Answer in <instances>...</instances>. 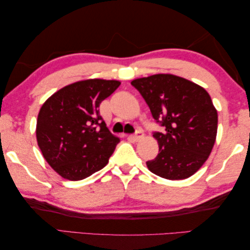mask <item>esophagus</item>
<instances>
[{
	"mask_svg": "<svg viewBox=\"0 0 250 250\" xmlns=\"http://www.w3.org/2000/svg\"><path fill=\"white\" fill-rule=\"evenodd\" d=\"M143 137H144V134H143L142 132H137L136 134L130 135V136H129L130 140H133L134 142H138L140 140H142Z\"/></svg>",
	"mask_w": 250,
	"mask_h": 250,
	"instance_id": "esophagus-1",
	"label": "esophagus"
}]
</instances>
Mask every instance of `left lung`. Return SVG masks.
Wrapping results in <instances>:
<instances>
[{
  "label": "left lung",
  "instance_id": "1",
  "mask_svg": "<svg viewBox=\"0 0 250 250\" xmlns=\"http://www.w3.org/2000/svg\"><path fill=\"white\" fill-rule=\"evenodd\" d=\"M153 117L165 127L153 136L159 153L146 162L159 177L179 181L194 175L207 161L217 135L218 115L204 87L173 74L132 81Z\"/></svg>",
  "mask_w": 250,
  "mask_h": 250
}]
</instances>
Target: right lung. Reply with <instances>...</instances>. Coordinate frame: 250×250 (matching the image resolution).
Segmentation results:
<instances>
[{
	"mask_svg": "<svg viewBox=\"0 0 250 250\" xmlns=\"http://www.w3.org/2000/svg\"><path fill=\"white\" fill-rule=\"evenodd\" d=\"M120 85L114 80L79 81L42 105L36 122L38 145L63 178L81 181L107 165L120 138L110 134L98 107Z\"/></svg>",
	"mask_w": 250,
	"mask_h": 250,
	"instance_id": "obj_1",
	"label": "right lung"
}]
</instances>
